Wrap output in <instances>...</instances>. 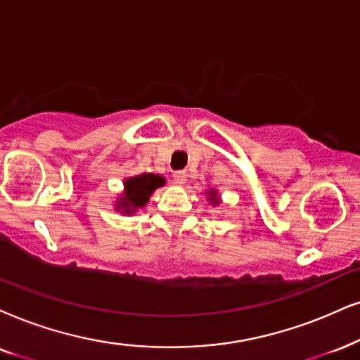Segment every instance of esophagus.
Here are the masks:
<instances>
[{"instance_id":"34e87169","label":"esophagus","mask_w":360,"mask_h":360,"mask_svg":"<svg viewBox=\"0 0 360 360\" xmlns=\"http://www.w3.org/2000/svg\"><path fill=\"white\" fill-rule=\"evenodd\" d=\"M172 177H174V183L179 186H184L186 181H188V174H186L184 171H176L174 174H172Z\"/></svg>"}]
</instances>
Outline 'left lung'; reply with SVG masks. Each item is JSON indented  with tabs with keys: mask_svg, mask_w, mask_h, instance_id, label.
<instances>
[{
	"mask_svg": "<svg viewBox=\"0 0 360 360\" xmlns=\"http://www.w3.org/2000/svg\"><path fill=\"white\" fill-rule=\"evenodd\" d=\"M206 195H207V202L211 204L212 207L219 206V204H221V195H219V193H217L216 189H207L206 191Z\"/></svg>",
	"mask_w": 360,
	"mask_h": 360,
	"instance_id": "8db88e82",
	"label": "left lung"
}]
</instances>
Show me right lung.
Instances as JSON below:
<instances>
[{
    "label": "right lung",
    "mask_w": 360,
    "mask_h": 360,
    "mask_svg": "<svg viewBox=\"0 0 360 360\" xmlns=\"http://www.w3.org/2000/svg\"><path fill=\"white\" fill-rule=\"evenodd\" d=\"M122 184H124V188L116 198L115 209L116 212L133 216L146 206L154 191L166 184V177L154 174V172H144V174L126 177Z\"/></svg>",
    "instance_id": "1"
}]
</instances>
